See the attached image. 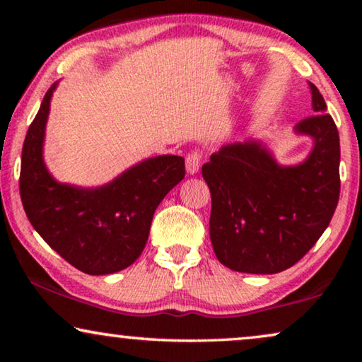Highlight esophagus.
<instances>
[{
    "instance_id": "34e87169",
    "label": "esophagus",
    "mask_w": 362,
    "mask_h": 362,
    "mask_svg": "<svg viewBox=\"0 0 362 362\" xmlns=\"http://www.w3.org/2000/svg\"><path fill=\"white\" fill-rule=\"evenodd\" d=\"M201 159H203V153H201V151L194 150L192 153H188L185 161H187V173L189 175H194L196 173H198L199 168H201Z\"/></svg>"
}]
</instances>
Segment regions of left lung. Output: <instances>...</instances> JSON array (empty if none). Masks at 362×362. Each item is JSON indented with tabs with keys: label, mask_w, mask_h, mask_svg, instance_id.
Returning a JSON list of instances; mask_svg holds the SVG:
<instances>
[{
	"label": "left lung",
	"mask_w": 362,
	"mask_h": 362,
	"mask_svg": "<svg viewBox=\"0 0 362 362\" xmlns=\"http://www.w3.org/2000/svg\"><path fill=\"white\" fill-rule=\"evenodd\" d=\"M315 115L298 122L313 150L279 166L260 142L223 145L203 166L211 189L214 252L230 269L274 274L302 259L329 226L340 196V139L326 102L310 83Z\"/></svg>",
	"instance_id": "obj_1"
}]
</instances>
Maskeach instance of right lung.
<instances>
[{"mask_svg": "<svg viewBox=\"0 0 362 362\" xmlns=\"http://www.w3.org/2000/svg\"><path fill=\"white\" fill-rule=\"evenodd\" d=\"M56 86L45 94L23 142L19 179L23 209L42 240L79 272H121L142 254L158 204L185 177V159L174 155L145 159L99 188L56 182L42 161Z\"/></svg>", "mask_w": 362, "mask_h": 362, "instance_id": "right-lung-1", "label": "right lung"}]
</instances>
